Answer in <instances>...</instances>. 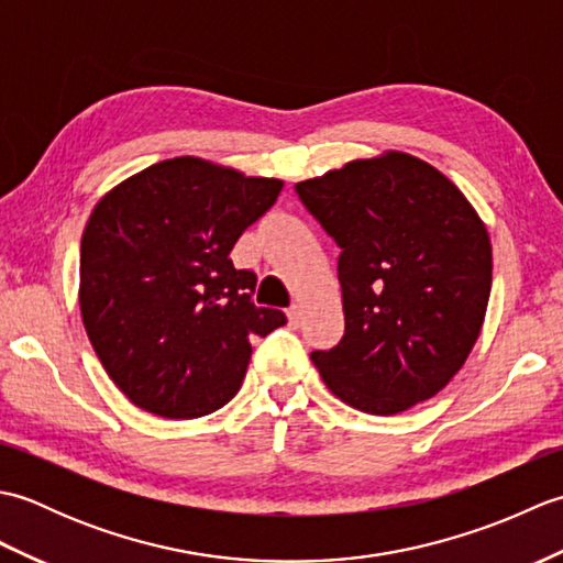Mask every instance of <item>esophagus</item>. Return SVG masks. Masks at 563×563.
Instances as JSON below:
<instances>
[{"instance_id":"esophagus-1","label":"esophagus","mask_w":563,"mask_h":563,"mask_svg":"<svg viewBox=\"0 0 563 563\" xmlns=\"http://www.w3.org/2000/svg\"><path fill=\"white\" fill-rule=\"evenodd\" d=\"M288 319H290V324H292V327L300 324V319H302V309H300V305H292V307L288 309Z\"/></svg>"}]
</instances>
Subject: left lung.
Returning a JSON list of instances; mask_svg holds the SVG:
<instances>
[{
    "mask_svg": "<svg viewBox=\"0 0 563 563\" xmlns=\"http://www.w3.org/2000/svg\"><path fill=\"white\" fill-rule=\"evenodd\" d=\"M341 246L345 333L312 363L357 411L394 416L460 373L492 295V239L472 202L406 152L353 159L295 184Z\"/></svg>",
    "mask_w": 563,
    "mask_h": 563,
    "instance_id": "8db88e82",
    "label": "left lung"
}]
</instances>
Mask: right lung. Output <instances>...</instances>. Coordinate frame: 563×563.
<instances>
[{"label":"right lung","instance_id":"right-lung-1","mask_svg":"<svg viewBox=\"0 0 563 563\" xmlns=\"http://www.w3.org/2000/svg\"><path fill=\"white\" fill-rule=\"evenodd\" d=\"M283 190L200 157L133 174L91 210L81 234L79 307L106 373L137 409L186 421L242 387L254 336L283 327L256 307V275L230 251Z\"/></svg>","mask_w":563,"mask_h":563}]
</instances>
